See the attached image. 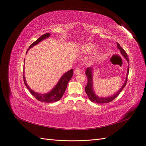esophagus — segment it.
Wrapping results in <instances>:
<instances>
[{
    "mask_svg": "<svg viewBox=\"0 0 146 146\" xmlns=\"http://www.w3.org/2000/svg\"><path fill=\"white\" fill-rule=\"evenodd\" d=\"M81 72H82L81 69L79 68H78V67L74 69V74H79L81 73Z\"/></svg>",
    "mask_w": 146,
    "mask_h": 146,
    "instance_id": "1",
    "label": "esophagus"
}]
</instances>
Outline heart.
<instances>
[{
	"label": "heart",
	"instance_id": "obj_1",
	"mask_svg": "<svg viewBox=\"0 0 146 146\" xmlns=\"http://www.w3.org/2000/svg\"><path fill=\"white\" fill-rule=\"evenodd\" d=\"M95 48V45L92 44H88L86 45H85L82 48V50L83 52H88L92 51ZM98 57V55L95 56V58H97Z\"/></svg>",
	"mask_w": 146,
	"mask_h": 146
}]
</instances>
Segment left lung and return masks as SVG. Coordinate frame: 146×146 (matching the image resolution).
Segmentation results:
<instances>
[{
    "label": "left lung",
    "mask_w": 146,
    "mask_h": 146,
    "mask_svg": "<svg viewBox=\"0 0 146 146\" xmlns=\"http://www.w3.org/2000/svg\"><path fill=\"white\" fill-rule=\"evenodd\" d=\"M117 47L120 50L121 54L127 60L128 63H129V59L128 58L127 54L126 53L125 50L121 47L120 45L118 42H117ZM92 70H93V68L89 67L87 68L85 72L88 77V84L85 87V91L90 101H92V102H94L95 104H105V103H108L111 102L114 99H115L118 96V95L120 94L122 90L123 89V88L126 85L127 82V79H128L127 77L129 73V66H128V68H127V77H126L125 80L123 84V85L122 86V87L120 88V89H119V90L117 92L116 94H115L113 96H111L110 97H107V98L99 97L95 94L94 91L93 90V72Z\"/></svg>",
    "instance_id": "8db88e82"
}]
</instances>
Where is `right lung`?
<instances>
[{"label": "right lung", "instance_id": "1", "mask_svg": "<svg viewBox=\"0 0 146 146\" xmlns=\"http://www.w3.org/2000/svg\"><path fill=\"white\" fill-rule=\"evenodd\" d=\"M50 36V33H46L42 35V36H41L39 38H38L35 42H34L32 44L30 45L28 49L26 54L27 53L29 49L32 48L34 45H36L37 44H38L43 40L45 39V38H48ZM73 74V69H71V70L65 73L62 76H61V78L60 79L59 81L57 83L56 86L50 92L47 94H38V93L35 92L33 91L27 85L24 74L23 76V77H24V82L26 87L29 90V92L31 94L37 99V100L43 102L50 103V102H55L56 101H58L61 98H62L63 95L64 94V92L66 91V89L67 88L68 82L72 79Z\"/></svg>", "mask_w": 146, "mask_h": 146}]
</instances>
